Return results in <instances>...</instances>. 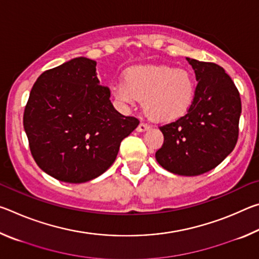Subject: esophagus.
Listing matches in <instances>:
<instances>
[{
  "label": "esophagus",
  "mask_w": 259,
  "mask_h": 259,
  "mask_svg": "<svg viewBox=\"0 0 259 259\" xmlns=\"http://www.w3.org/2000/svg\"><path fill=\"white\" fill-rule=\"evenodd\" d=\"M148 129H150V125L145 123V122H140L139 125L137 126V131H139V133H142V131H146Z\"/></svg>",
  "instance_id": "34e87169"
}]
</instances>
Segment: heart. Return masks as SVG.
Instances as JSON below:
<instances>
[{
  "mask_svg": "<svg viewBox=\"0 0 259 259\" xmlns=\"http://www.w3.org/2000/svg\"><path fill=\"white\" fill-rule=\"evenodd\" d=\"M113 95L129 106L137 100H144V108L152 120L174 121L191 107L195 96V82L185 69L137 66L125 73L123 82L113 87Z\"/></svg>",
  "mask_w": 259,
  "mask_h": 259,
  "instance_id": "obj_1",
  "label": "heart"
}]
</instances>
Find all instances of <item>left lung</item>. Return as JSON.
I'll use <instances>...</instances> for the list:
<instances>
[{
    "mask_svg": "<svg viewBox=\"0 0 259 259\" xmlns=\"http://www.w3.org/2000/svg\"><path fill=\"white\" fill-rule=\"evenodd\" d=\"M198 85L185 115L160 126L164 142L155 153L162 168L181 176H199L216 168L234 150L239 137L241 98L224 68L186 58Z\"/></svg>",
    "mask_w": 259,
    "mask_h": 259,
    "instance_id": "8db88e82",
    "label": "left lung"
}]
</instances>
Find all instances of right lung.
<instances>
[{
	"label": "right lung",
	"instance_id": "right-lung-1",
	"mask_svg": "<svg viewBox=\"0 0 259 259\" xmlns=\"http://www.w3.org/2000/svg\"><path fill=\"white\" fill-rule=\"evenodd\" d=\"M96 65L78 57L43 72L26 104L30 153L43 171L60 182L85 183L104 174L122 140L139 124L113 107Z\"/></svg>",
	"mask_w": 259,
	"mask_h": 259
}]
</instances>
